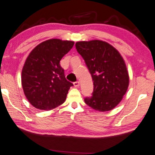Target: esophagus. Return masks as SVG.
<instances>
[{
    "mask_svg": "<svg viewBox=\"0 0 155 155\" xmlns=\"http://www.w3.org/2000/svg\"><path fill=\"white\" fill-rule=\"evenodd\" d=\"M73 84H74V86H75V87H78L80 86V82H78V81L75 82L73 83Z\"/></svg>",
    "mask_w": 155,
    "mask_h": 155,
    "instance_id": "esophagus-1",
    "label": "esophagus"
}]
</instances>
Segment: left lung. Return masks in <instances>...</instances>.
Masks as SVG:
<instances>
[{
  "mask_svg": "<svg viewBox=\"0 0 155 155\" xmlns=\"http://www.w3.org/2000/svg\"><path fill=\"white\" fill-rule=\"evenodd\" d=\"M75 47L94 84L92 96L86 97L84 102L97 111H111L120 102L129 85L124 59L116 48L101 40L78 41Z\"/></svg>",
  "mask_w": 155,
  "mask_h": 155,
  "instance_id": "obj_1",
  "label": "left lung"
}]
</instances>
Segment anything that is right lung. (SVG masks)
<instances>
[{"instance_id": "obj_1", "label": "right lung", "mask_w": 155, "mask_h": 155, "mask_svg": "<svg viewBox=\"0 0 155 155\" xmlns=\"http://www.w3.org/2000/svg\"><path fill=\"white\" fill-rule=\"evenodd\" d=\"M74 43L51 39L29 53L22 68L21 82L25 97L34 107L48 111L64 103L73 84L65 79L60 61Z\"/></svg>"}]
</instances>
